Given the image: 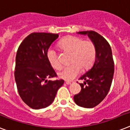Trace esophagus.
Here are the masks:
<instances>
[{
  "instance_id": "obj_1",
  "label": "esophagus",
  "mask_w": 130,
  "mask_h": 130,
  "mask_svg": "<svg viewBox=\"0 0 130 130\" xmlns=\"http://www.w3.org/2000/svg\"><path fill=\"white\" fill-rule=\"evenodd\" d=\"M73 83H74V82H71V81H66V82H65V83H66L67 85H71V84H73Z\"/></svg>"
}]
</instances>
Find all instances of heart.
Wrapping results in <instances>:
<instances>
[{"label": "heart", "mask_w": 130, "mask_h": 130, "mask_svg": "<svg viewBox=\"0 0 130 130\" xmlns=\"http://www.w3.org/2000/svg\"><path fill=\"white\" fill-rule=\"evenodd\" d=\"M59 46L62 50L71 53L69 66L65 67L58 73L59 77L71 81L79 75L81 70H86L93 64L96 58V48L91 41H83L82 38L69 36L60 41ZM47 59L51 67L59 69L61 67L55 51L49 49L47 53Z\"/></svg>", "instance_id": "heart-1"}]
</instances>
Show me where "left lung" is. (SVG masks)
<instances>
[{"label":"left lung","instance_id":"8db88e82","mask_svg":"<svg viewBox=\"0 0 130 130\" xmlns=\"http://www.w3.org/2000/svg\"><path fill=\"white\" fill-rule=\"evenodd\" d=\"M77 33L87 35L94 43L96 58L92 67L79 78L84 82L79 83L82 90L73 99L80 107L92 108L103 101L110 89L114 73L112 51L108 42L98 32L87 30Z\"/></svg>","mask_w":130,"mask_h":130}]
</instances>
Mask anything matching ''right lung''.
<instances>
[{
	"label": "right lung",
	"instance_id": "obj_1",
	"mask_svg": "<svg viewBox=\"0 0 130 130\" xmlns=\"http://www.w3.org/2000/svg\"><path fill=\"white\" fill-rule=\"evenodd\" d=\"M58 34L33 32L21 43L16 55L14 78L22 100L34 109L48 107L54 101L63 79L51 81L57 76L47 59V53Z\"/></svg>",
	"mask_w": 130,
	"mask_h": 130
}]
</instances>
